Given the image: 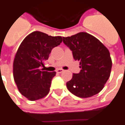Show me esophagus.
Returning a JSON list of instances; mask_svg holds the SVG:
<instances>
[{"label": "esophagus", "instance_id": "esophagus-1", "mask_svg": "<svg viewBox=\"0 0 125 125\" xmlns=\"http://www.w3.org/2000/svg\"><path fill=\"white\" fill-rule=\"evenodd\" d=\"M64 71V70L63 69H57L56 70V72H57L58 73H61L62 72H63Z\"/></svg>", "mask_w": 125, "mask_h": 125}]
</instances>
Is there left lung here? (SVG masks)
<instances>
[{
	"label": "left lung",
	"mask_w": 125,
	"mask_h": 125,
	"mask_svg": "<svg viewBox=\"0 0 125 125\" xmlns=\"http://www.w3.org/2000/svg\"><path fill=\"white\" fill-rule=\"evenodd\" d=\"M63 43L72 51L75 61H80L79 73H73L67 87L71 93L81 98L98 94L109 79L112 59L107 48L99 39L87 32H81L62 37Z\"/></svg>",
	"instance_id": "left-lung-1"
}]
</instances>
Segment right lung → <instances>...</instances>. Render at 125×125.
<instances>
[{
  "label": "right lung",
  "instance_id": "obj_1",
  "mask_svg": "<svg viewBox=\"0 0 125 125\" xmlns=\"http://www.w3.org/2000/svg\"><path fill=\"white\" fill-rule=\"evenodd\" d=\"M60 36L35 31L21 43L13 61V78L20 93L31 101L45 97L56 72L41 71L52 50L61 44Z\"/></svg>",
  "mask_w": 125,
  "mask_h": 125
}]
</instances>
